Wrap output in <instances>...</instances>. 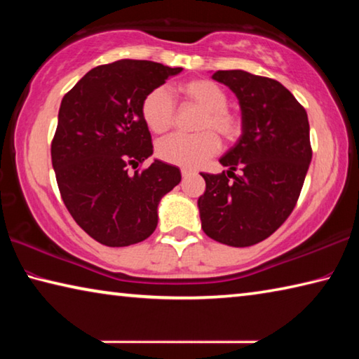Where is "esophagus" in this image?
<instances>
[{
	"mask_svg": "<svg viewBox=\"0 0 359 359\" xmlns=\"http://www.w3.org/2000/svg\"><path fill=\"white\" fill-rule=\"evenodd\" d=\"M193 174H194V171H191V169H187V168L182 169V177H184V179L190 177V175H193Z\"/></svg>",
	"mask_w": 359,
	"mask_h": 359,
	"instance_id": "34e87169",
	"label": "esophagus"
}]
</instances>
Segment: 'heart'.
Returning a JSON list of instances; mask_svg holds the SVG:
<instances>
[{"label":"heart","mask_w":359,"mask_h":359,"mask_svg":"<svg viewBox=\"0 0 359 359\" xmlns=\"http://www.w3.org/2000/svg\"><path fill=\"white\" fill-rule=\"evenodd\" d=\"M182 107H196L201 111L193 136L172 135L156 144V155L169 165L194 169L214 156L223 141L236 142L244 133V120L228 107V95L220 85L208 79H191L174 87ZM141 115L147 128L163 135L172 128L175 121L174 101L165 88L156 87L144 96Z\"/></svg>","instance_id":"1"}]
</instances>
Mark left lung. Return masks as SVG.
Here are the masks:
<instances>
[{
	"mask_svg": "<svg viewBox=\"0 0 359 359\" xmlns=\"http://www.w3.org/2000/svg\"><path fill=\"white\" fill-rule=\"evenodd\" d=\"M212 77L238 96L244 133L220 158L228 172H201V226L222 244L250 247L276 233L299 198L312 160L307 112L274 79L241 69Z\"/></svg>",
	"mask_w": 359,
	"mask_h": 359,
	"instance_id": "1",
	"label": "left lung"
}]
</instances>
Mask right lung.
<instances>
[{
	"mask_svg": "<svg viewBox=\"0 0 359 359\" xmlns=\"http://www.w3.org/2000/svg\"><path fill=\"white\" fill-rule=\"evenodd\" d=\"M147 60H118L88 71L63 96L52 139V166L71 217L107 247L147 239L158 223V203L180 182L179 168L155 160L141 115L150 90L179 74Z\"/></svg>",
	"mask_w": 359,
	"mask_h": 359,
	"instance_id": "add662e5",
	"label": "right lung"
}]
</instances>
